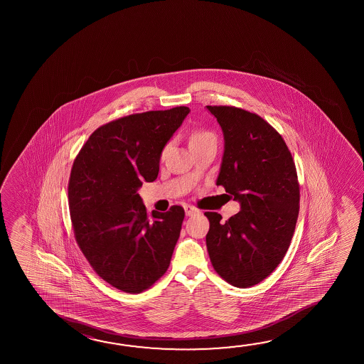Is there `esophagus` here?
Here are the masks:
<instances>
[{
  "label": "esophagus",
  "mask_w": 364,
  "mask_h": 364,
  "mask_svg": "<svg viewBox=\"0 0 364 364\" xmlns=\"http://www.w3.org/2000/svg\"><path fill=\"white\" fill-rule=\"evenodd\" d=\"M185 209V215H197V213H199V209L196 208V207H193V205H184Z\"/></svg>",
  "instance_id": "1"
}]
</instances>
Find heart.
Here are the masks:
<instances>
[{"mask_svg": "<svg viewBox=\"0 0 364 364\" xmlns=\"http://www.w3.org/2000/svg\"><path fill=\"white\" fill-rule=\"evenodd\" d=\"M209 142H217L215 133L208 131V129H197L193 132L191 136V147H196L199 144H209Z\"/></svg>", "mask_w": 364, "mask_h": 364, "instance_id": "b5f03b06", "label": "heart"}]
</instances>
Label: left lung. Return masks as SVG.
Masks as SVG:
<instances>
[{
    "label": "left lung",
    "mask_w": 364,
    "mask_h": 364,
    "mask_svg": "<svg viewBox=\"0 0 364 364\" xmlns=\"http://www.w3.org/2000/svg\"><path fill=\"white\" fill-rule=\"evenodd\" d=\"M225 136L217 185L241 203V210L209 220L207 249L217 274L247 288L273 273L291 245L298 212L299 183L284 139L260 115L227 105H208Z\"/></svg>",
    "instance_id": "8db88e82"
}]
</instances>
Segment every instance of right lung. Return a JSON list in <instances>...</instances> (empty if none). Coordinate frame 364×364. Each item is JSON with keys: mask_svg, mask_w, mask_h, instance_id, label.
I'll return each mask as SVG.
<instances>
[{"mask_svg": "<svg viewBox=\"0 0 364 364\" xmlns=\"http://www.w3.org/2000/svg\"><path fill=\"white\" fill-rule=\"evenodd\" d=\"M189 107L131 114L99 127L80 149L68 181L73 235L96 274L125 293H141L166 273L185 212L151 215L138 194L159 175L167 141Z\"/></svg>", "mask_w": 364, "mask_h": 364, "instance_id": "add662e5", "label": "right lung"}]
</instances>
